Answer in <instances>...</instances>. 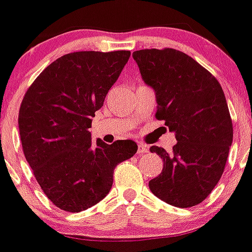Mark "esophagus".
Here are the masks:
<instances>
[{
	"label": "esophagus",
	"mask_w": 252,
	"mask_h": 252,
	"mask_svg": "<svg viewBox=\"0 0 252 252\" xmlns=\"http://www.w3.org/2000/svg\"><path fill=\"white\" fill-rule=\"evenodd\" d=\"M147 151H149V147H147L146 145L138 144V150H137V153H138V154L142 155V154H145V153H147Z\"/></svg>",
	"instance_id": "obj_1"
}]
</instances>
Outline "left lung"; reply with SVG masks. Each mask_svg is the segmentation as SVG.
<instances>
[{
    "label": "left lung",
    "instance_id": "left-lung-1",
    "mask_svg": "<svg viewBox=\"0 0 252 252\" xmlns=\"http://www.w3.org/2000/svg\"><path fill=\"white\" fill-rule=\"evenodd\" d=\"M146 85L157 98V119L175 133L163 171L150 180L154 195L175 207H193L210 195L221 177L233 142V124L221 85L197 61L175 49H145L133 53Z\"/></svg>",
    "mask_w": 252,
    "mask_h": 252
}]
</instances>
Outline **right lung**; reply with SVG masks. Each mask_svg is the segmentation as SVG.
<instances>
[{
	"instance_id": "add662e5",
	"label": "right lung",
	"mask_w": 252,
	"mask_h": 252,
	"mask_svg": "<svg viewBox=\"0 0 252 252\" xmlns=\"http://www.w3.org/2000/svg\"><path fill=\"white\" fill-rule=\"evenodd\" d=\"M130 52H76L49 64L28 88L19 111L24 157L46 197L80 212L111 190L114 169L137 144L92 141V118L128 62Z\"/></svg>"
}]
</instances>
